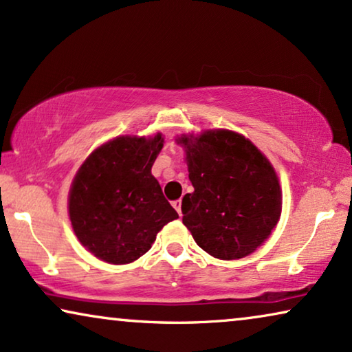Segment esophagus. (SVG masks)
<instances>
[{"label":"esophagus","instance_id":"1","mask_svg":"<svg viewBox=\"0 0 352 352\" xmlns=\"http://www.w3.org/2000/svg\"><path fill=\"white\" fill-rule=\"evenodd\" d=\"M181 205H182V200H181V199L173 201V206H175V210L177 211V214H179V216H181V213H182V211H181Z\"/></svg>","mask_w":352,"mask_h":352}]
</instances>
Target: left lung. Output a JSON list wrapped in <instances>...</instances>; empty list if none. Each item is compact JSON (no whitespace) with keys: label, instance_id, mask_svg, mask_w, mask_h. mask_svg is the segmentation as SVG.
I'll return each mask as SVG.
<instances>
[{"label":"left lung","instance_id":"8db88e82","mask_svg":"<svg viewBox=\"0 0 352 352\" xmlns=\"http://www.w3.org/2000/svg\"><path fill=\"white\" fill-rule=\"evenodd\" d=\"M186 148L192 194L182 223L201 250L240 259L261 247L278 223L282 189L271 162L252 141L229 129L176 139Z\"/></svg>","mask_w":352,"mask_h":352}]
</instances>
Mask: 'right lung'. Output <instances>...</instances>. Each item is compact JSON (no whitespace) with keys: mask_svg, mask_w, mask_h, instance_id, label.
<instances>
[{"mask_svg":"<svg viewBox=\"0 0 352 352\" xmlns=\"http://www.w3.org/2000/svg\"><path fill=\"white\" fill-rule=\"evenodd\" d=\"M163 147L153 138L120 136L86 158L72 182L69 214L80 243L109 264L136 261L177 218L152 176Z\"/></svg>","mask_w":352,"mask_h":352,"instance_id":"right-lung-1","label":"right lung"}]
</instances>
